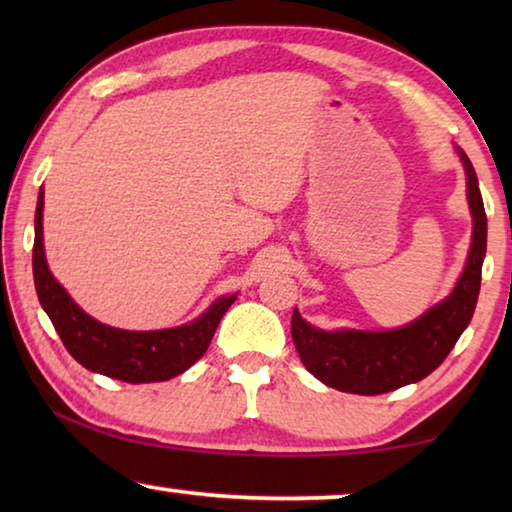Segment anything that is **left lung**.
<instances>
[{"label":"left lung","instance_id":"obj_1","mask_svg":"<svg viewBox=\"0 0 512 512\" xmlns=\"http://www.w3.org/2000/svg\"><path fill=\"white\" fill-rule=\"evenodd\" d=\"M461 160L467 173V201L474 216L470 257L452 296L440 302L415 323L393 332H323L302 320L293 309L291 336L305 368L323 384L343 393L381 395L431 375L470 325L481 289L485 257V223L479 180L470 158Z\"/></svg>","mask_w":512,"mask_h":512}]
</instances>
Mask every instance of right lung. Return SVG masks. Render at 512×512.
Returning a JSON list of instances; mask_svg holds the SVG:
<instances>
[{
  "label": "right lung",
  "mask_w": 512,
  "mask_h": 512,
  "mask_svg": "<svg viewBox=\"0 0 512 512\" xmlns=\"http://www.w3.org/2000/svg\"><path fill=\"white\" fill-rule=\"evenodd\" d=\"M42 207L45 192L40 189L36 207V241H33V280L42 309L54 323L67 352L83 368L128 384L167 381L185 372L210 348L212 336L225 311L237 300L235 293L219 298L194 323L158 329V332H128L90 318L67 291L51 277L42 248Z\"/></svg>",
  "instance_id": "right-lung-1"
}]
</instances>
